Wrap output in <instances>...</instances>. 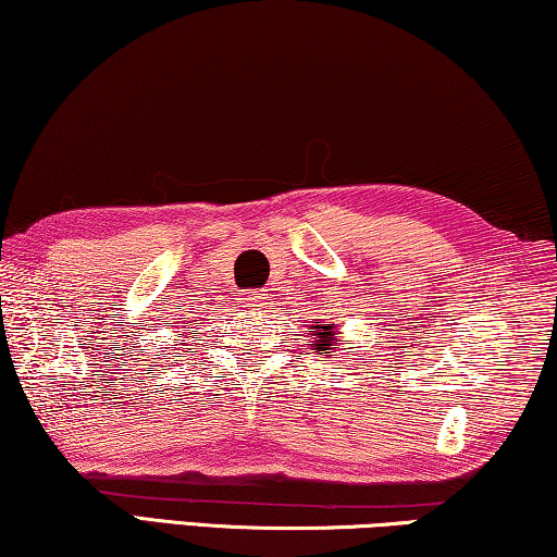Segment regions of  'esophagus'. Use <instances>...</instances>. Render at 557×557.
I'll return each instance as SVG.
<instances>
[{
  "instance_id": "1",
  "label": "esophagus",
  "mask_w": 557,
  "mask_h": 557,
  "mask_svg": "<svg viewBox=\"0 0 557 557\" xmlns=\"http://www.w3.org/2000/svg\"><path fill=\"white\" fill-rule=\"evenodd\" d=\"M264 300H268V293H255V295H249V297H247V308H262V305H268Z\"/></svg>"
}]
</instances>
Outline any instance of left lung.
<instances>
[{
  "instance_id": "left-lung-1",
  "label": "left lung",
  "mask_w": 557,
  "mask_h": 557,
  "mask_svg": "<svg viewBox=\"0 0 557 557\" xmlns=\"http://www.w3.org/2000/svg\"><path fill=\"white\" fill-rule=\"evenodd\" d=\"M310 335H315V338L310 341L312 350H327V354H335L333 343H338V333H335L333 325H312Z\"/></svg>"
}]
</instances>
